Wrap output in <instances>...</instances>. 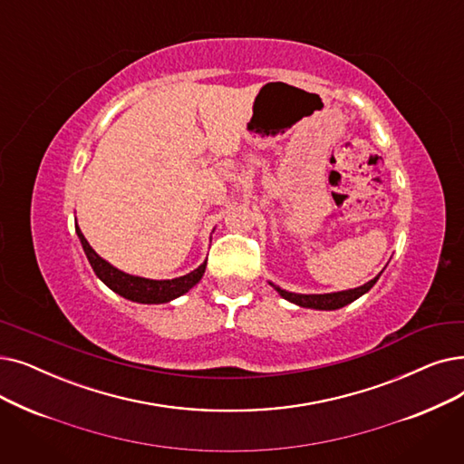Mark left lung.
Instances as JSON below:
<instances>
[{
	"mask_svg": "<svg viewBox=\"0 0 464 464\" xmlns=\"http://www.w3.org/2000/svg\"><path fill=\"white\" fill-rule=\"evenodd\" d=\"M379 275L375 278H372L370 282H366L364 286L360 288H354V290H345V292H334V294H314V295H304V294H292V292H286L282 290L275 285H271L273 288H276V292L292 301V304L299 305V307H309V309H322V311H332V309H339V307H345L347 304H351V301L358 299L362 294H366L375 282H377Z\"/></svg>",
	"mask_w": 464,
	"mask_h": 464,
	"instance_id": "8db88e82",
	"label": "left lung"
}]
</instances>
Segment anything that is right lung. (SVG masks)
I'll return each instance as SVG.
<instances>
[{"label": "right lung", "mask_w": 464, "mask_h": 464, "mask_svg": "<svg viewBox=\"0 0 464 464\" xmlns=\"http://www.w3.org/2000/svg\"><path fill=\"white\" fill-rule=\"evenodd\" d=\"M75 231H77V237L82 238L83 250L89 257V264L94 269L96 276L102 280L106 286H110L113 292H117L119 295H123L130 301H138V304H167V301L189 292L197 285V282L203 278L205 269H207V261H205L203 266L197 267L189 275L172 278V280H150V278H142V276H132V275H127L123 271L115 269L113 266L108 264L106 259L100 257L92 250V246L87 243V238L83 237L82 229H79L77 226H75Z\"/></svg>", "instance_id": "right-lung-1"}]
</instances>
